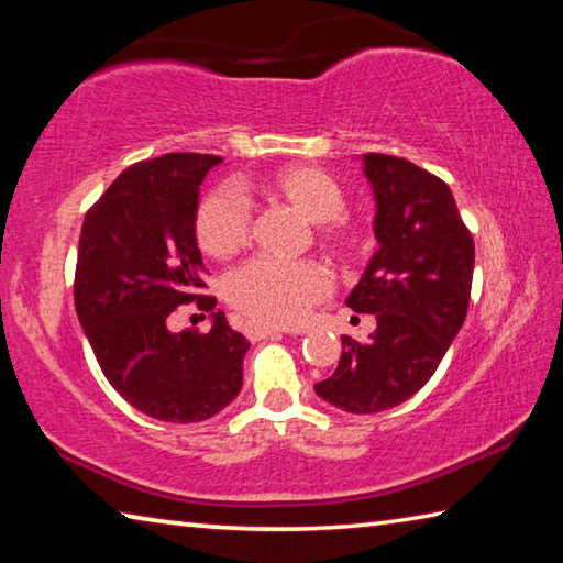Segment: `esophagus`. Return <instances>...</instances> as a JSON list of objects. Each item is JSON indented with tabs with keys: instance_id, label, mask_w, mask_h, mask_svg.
Wrapping results in <instances>:
<instances>
[{
	"instance_id": "34e87169",
	"label": "esophagus",
	"mask_w": 563,
	"mask_h": 563,
	"mask_svg": "<svg viewBox=\"0 0 563 563\" xmlns=\"http://www.w3.org/2000/svg\"><path fill=\"white\" fill-rule=\"evenodd\" d=\"M245 335L251 338V340H265V338L280 335V330L278 328H268V325H258V322H247Z\"/></svg>"
}]
</instances>
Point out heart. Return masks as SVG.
Masks as SVG:
<instances>
[{
    "label": "heart",
    "mask_w": 563,
    "mask_h": 563,
    "mask_svg": "<svg viewBox=\"0 0 563 563\" xmlns=\"http://www.w3.org/2000/svg\"><path fill=\"white\" fill-rule=\"evenodd\" d=\"M258 194L278 198L300 216L320 223L328 245L350 247L352 235L345 213V190L328 170L295 164L273 170L253 186ZM251 203L233 186H218L201 198L196 208V241L211 258L225 261L241 253L251 238ZM332 288L330 273L320 263H285L275 258H253L225 278V298L251 322L268 328H292L310 316Z\"/></svg>",
    "instance_id": "b5f03b06"
}]
</instances>
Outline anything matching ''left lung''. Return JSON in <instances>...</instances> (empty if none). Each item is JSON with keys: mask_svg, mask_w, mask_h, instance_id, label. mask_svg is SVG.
Here are the masks:
<instances>
[{"mask_svg": "<svg viewBox=\"0 0 563 563\" xmlns=\"http://www.w3.org/2000/svg\"><path fill=\"white\" fill-rule=\"evenodd\" d=\"M362 170L379 247L345 302L377 328L365 345L342 335L338 369L316 393L342 412L373 415L402 405L440 367L470 308L474 241L430 170L387 154H365Z\"/></svg>", "mask_w": 563, "mask_h": 563, "instance_id": "8db88e82", "label": "left lung"}]
</instances>
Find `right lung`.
<instances>
[{"label": "right lung", "instance_id": "add662e5", "mask_svg": "<svg viewBox=\"0 0 563 563\" xmlns=\"http://www.w3.org/2000/svg\"><path fill=\"white\" fill-rule=\"evenodd\" d=\"M223 158L166 154L129 166L89 208L74 305L101 373L131 407L161 422H203L243 385L251 342L221 310L211 330L170 332L178 305L213 310L196 243L198 190Z\"/></svg>", "mask_w": 563, "mask_h": 563}]
</instances>
